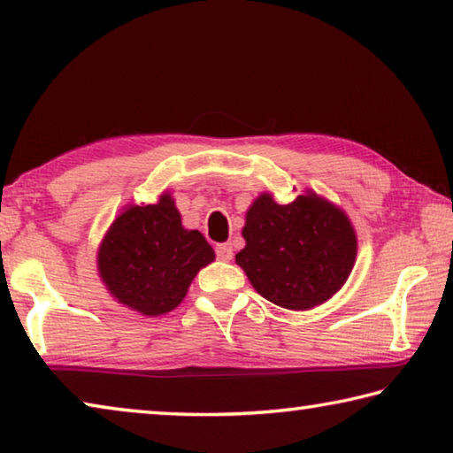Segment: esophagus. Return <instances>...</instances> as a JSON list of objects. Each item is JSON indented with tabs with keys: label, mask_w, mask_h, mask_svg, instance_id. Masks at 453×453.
I'll return each mask as SVG.
<instances>
[{
	"label": "esophagus",
	"mask_w": 453,
	"mask_h": 453,
	"mask_svg": "<svg viewBox=\"0 0 453 453\" xmlns=\"http://www.w3.org/2000/svg\"><path fill=\"white\" fill-rule=\"evenodd\" d=\"M216 254L221 259V262H229L234 257V248L232 243H218L216 245Z\"/></svg>",
	"instance_id": "34e87169"
}]
</instances>
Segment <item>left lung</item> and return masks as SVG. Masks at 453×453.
Masks as SVG:
<instances>
[{"instance_id": "obj_1", "label": "left lung", "mask_w": 453, "mask_h": 453, "mask_svg": "<svg viewBox=\"0 0 453 453\" xmlns=\"http://www.w3.org/2000/svg\"><path fill=\"white\" fill-rule=\"evenodd\" d=\"M245 248L235 254L259 296L286 310L327 302L354 270L357 240L337 205L313 191L280 205L262 194L245 213Z\"/></svg>"}]
</instances>
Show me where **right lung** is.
I'll return each mask as SVG.
<instances>
[{"instance_id":"1","label":"right lung","mask_w":453,"mask_h":453,"mask_svg":"<svg viewBox=\"0 0 453 453\" xmlns=\"http://www.w3.org/2000/svg\"><path fill=\"white\" fill-rule=\"evenodd\" d=\"M216 259L197 229L181 226L170 194L157 203L127 205L97 251L99 278L119 303L143 316L178 308L196 273Z\"/></svg>"}]
</instances>
